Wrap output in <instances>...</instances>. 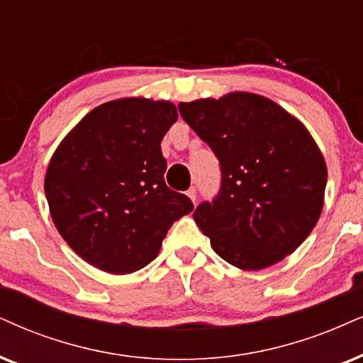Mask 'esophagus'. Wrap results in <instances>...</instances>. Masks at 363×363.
<instances>
[{"label":"esophagus","mask_w":363,"mask_h":363,"mask_svg":"<svg viewBox=\"0 0 363 363\" xmlns=\"http://www.w3.org/2000/svg\"><path fill=\"white\" fill-rule=\"evenodd\" d=\"M186 194L191 197V201H192V203H196V197H197V191H196V187H194V186H192V187H189V191H187V192H186Z\"/></svg>","instance_id":"1"}]
</instances>
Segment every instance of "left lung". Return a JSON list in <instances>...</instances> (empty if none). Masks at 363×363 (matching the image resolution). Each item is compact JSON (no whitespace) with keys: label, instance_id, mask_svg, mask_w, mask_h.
Here are the masks:
<instances>
[{"label":"left lung","instance_id":"left-lung-1","mask_svg":"<svg viewBox=\"0 0 363 363\" xmlns=\"http://www.w3.org/2000/svg\"><path fill=\"white\" fill-rule=\"evenodd\" d=\"M221 169L214 199L194 221L224 261L268 268L291 255L318 221L327 166L308 130L272 100L236 91L179 104Z\"/></svg>","mask_w":363,"mask_h":363}]
</instances>
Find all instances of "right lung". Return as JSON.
I'll use <instances>...</instances> for the list:
<instances>
[{
  "label": "right lung",
  "instance_id": "1",
  "mask_svg": "<svg viewBox=\"0 0 363 363\" xmlns=\"http://www.w3.org/2000/svg\"><path fill=\"white\" fill-rule=\"evenodd\" d=\"M176 121L169 102L113 100L91 110L58 145L45 194L58 233L86 263L112 274L134 273L194 209L164 181L160 140Z\"/></svg>",
  "mask_w": 363,
  "mask_h": 363
}]
</instances>
